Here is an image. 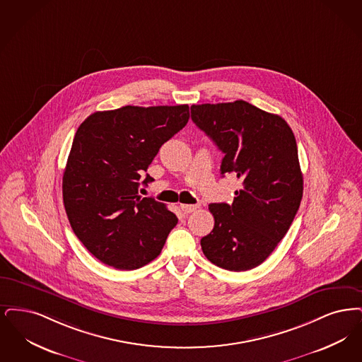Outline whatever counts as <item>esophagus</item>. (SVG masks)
Listing matches in <instances>:
<instances>
[{"instance_id": "34e87169", "label": "esophagus", "mask_w": 362, "mask_h": 362, "mask_svg": "<svg viewBox=\"0 0 362 362\" xmlns=\"http://www.w3.org/2000/svg\"><path fill=\"white\" fill-rule=\"evenodd\" d=\"M180 208H181V211L184 212V214H190V212H193V211H196L197 208H199V205L197 204H181L180 205Z\"/></svg>"}]
</instances>
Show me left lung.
<instances>
[{"label": "left lung", "mask_w": 362, "mask_h": 362, "mask_svg": "<svg viewBox=\"0 0 362 362\" xmlns=\"http://www.w3.org/2000/svg\"><path fill=\"white\" fill-rule=\"evenodd\" d=\"M190 113L224 154L221 173L242 182L231 204H209L215 226L202 238L203 252L231 272L258 267L288 233L303 197L295 135L281 116L243 100L192 105Z\"/></svg>", "instance_id": "8db88e82"}]
</instances>
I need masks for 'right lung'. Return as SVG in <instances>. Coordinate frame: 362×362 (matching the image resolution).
I'll list each match as a JSON object with an SVG mask.
<instances>
[{
  "label": "right lung",
  "instance_id": "right-lung-1",
  "mask_svg": "<svg viewBox=\"0 0 362 362\" xmlns=\"http://www.w3.org/2000/svg\"><path fill=\"white\" fill-rule=\"evenodd\" d=\"M189 107L92 113L78 127L63 173V204L82 245L103 264L134 270L156 259L177 216L138 194L160 146L187 126ZM154 178L146 174L143 184Z\"/></svg>",
  "mask_w": 362,
  "mask_h": 362
}]
</instances>
